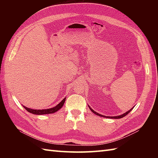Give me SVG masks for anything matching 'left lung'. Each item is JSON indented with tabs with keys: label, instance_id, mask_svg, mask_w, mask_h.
I'll list each match as a JSON object with an SVG mask.
<instances>
[{
	"label": "left lung",
	"instance_id": "obj_1",
	"mask_svg": "<svg viewBox=\"0 0 158 158\" xmlns=\"http://www.w3.org/2000/svg\"><path fill=\"white\" fill-rule=\"evenodd\" d=\"M89 106V109L92 110V111L94 113V114H96V115H98V116H100V117H106V118H110V119H120V118H122V117H123L124 116H126V115H127V114H128L131 110H132V109H133V107H132V109H130L128 111H127L126 113H123V114H122V115H118V116H114V117H108V116H104V115H100V114H99V113H96V111H94V110L91 107H90L89 106Z\"/></svg>",
	"mask_w": 158,
	"mask_h": 158
}]
</instances>
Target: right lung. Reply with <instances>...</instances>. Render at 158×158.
I'll list each match as a JSON object with an SVG mask.
<instances>
[{
  "label": "right lung",
  "instance_id": "obj_1",
  "mask_svg": "<svg viewBox=\"0 0 158 158\" xmlns=\"http://www.w3.org/2000/svg\"><path fill=\"white\" fill-rule=\"evenodd\" d=\"M66 100V98H64L61 102H60L58 105H56V106L53 107V108L51 109H42V110H36V109H30L28 108V107H26L24 106L23 108H24L29 113H31L32 114H35V115H44V114H50V113H53L56 111H58V110L62 108V106L64 104V102Z\"/></svg>",
  "mask_w": 158,
  "mask_h": 158
}]
</instances>
